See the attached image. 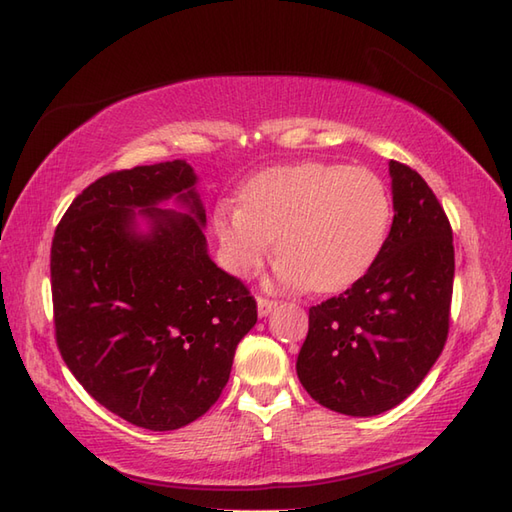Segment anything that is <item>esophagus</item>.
<instances>
[{"mask_svg": "<svg viewBox=\"0 0 512 512\" xmlns=\"http://www.w3.org/2000/svg\"><path fill=\"white\" fill-rule=\"evenodd\" d=\"M275 306H277L275 301H270L266 297H257V314H259V317H268V314L273 312Z\"/></svg>", "mask_w": 512, "mask_h": 512, "instance_id": "1", "label": "esophagus"}]
</instances>
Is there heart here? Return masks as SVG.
I'll return each instance as SVG.
<instances>
[{"label": "heart", "instance_id": "1", "mask_svg": "<svg viewBox=\"0 0 512 512\" xmlns=\"http://www.w3.org/2000/svg\"><path fill=\"white\" fill-rule=\"evenodd\" d=\"M391 195L365 167L301 162L257 173L242 206L220 202L213 228L228 273L262 268L275 239L277 281L339 292L361 279L387 239Z\"/></svg>", "mask_w": 512, "mask_h": 512}]
</instances>
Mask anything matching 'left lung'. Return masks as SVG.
I'll list each match as a JSON object with an SVG mask.
<instances>
[{
    "instance_id": "8db88e82",
    "label": "left lung",
    "mask_w": 512,
    "mask_h": 512,
    "mask_svg": "<svg viewBox=\"0 0 512 512\" xmlns=\"http://www.w3.org/2000/svg\"><path fill=\"white\" fill-rule=\"evenodd\" d=\"M394 222L376 262L343 295L310 308L297 358L308 394L345 416L400 405L438 361L449 334L453 231L418 171L389 160Z\"/></svg>"
}]
</instances>
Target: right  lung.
Instances as JSON below:
<instances>
[{"mask_svg":"<svg viewBox=\"0 0 512 512\" xmlns=\"http://www.w3.org/2000/svg\"><path fill=\"white\" fill-rule=\"evenodd\" d=\"M195 182L187 160L107 173L76 195L52 239L65 365L96 402L149 431L204 416L257 323L246 286L209 257ZM167 199L188 213L160 210Z\"/></svg>","mask_w":512,"mask_h":512,"instance_id":"add662e5","label":"right lung"}]
</instances>
